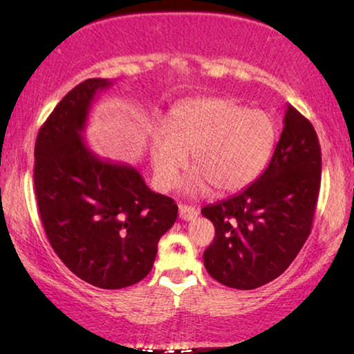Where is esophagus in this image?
I'll list each match as a JSON object with an SVG mask.
<instances>
[{
    "label": "esophagus",
    "instance_id": "obj_1",
    "mask_svg": "<svg viewBox=\"0 0 354 354\" xmlns=\"http://www.w3.org/2000/svg\"><path fill=\"white\" fill-rule=\"evenodd\" d=\"M178 216H180V219H183V221H192L198 216V211L193 206L180 205L178 206Z\"/></svg>",
    "mask_w": 354,
    "mask_h": 354
}]
</instances>
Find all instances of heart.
<instances>
[{
  "label": "heart",
  "mask_w": 354,
  "mask_h": 354,
  "mask_svg": "<svg viewBox=\"0 0 354 354\" xmlns=\"http://www.w3.org/2000/svg\"><path fill=\"white\" fill-rule=\"evenodd\" d=\"M275 145L277 125L266 111L230 98L188 100L171 111L167 132H153L151 166L158 185L171 190L190 154L195 172L185 183L188 193H203L209 187L232 193L264 171Z\"/></svg>",
  "instance_id": "b5f03b06"
}]
</instances>
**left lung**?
Returning a JSON list of instances; mask_svg holds the SVG:
<instances>
[{
	"label": "left lung",
	"instance_id": "left-lung-1",
	"mask_svg": "<svg viewBox=\"0 0 354 354\" xmlns=\"http://www.w3.org/2000/svg\"><path fill=\"white\" fill-rule=\"evenodd\" d=\"M321 167L316 130L288 106L282 135L258 180L201 209L216 229L203 254L212 279L230 288L253 290L293 263L311 234Z\"/></svg>",
	"mask_w": 354,
	"mask_h": 354
}]
</instances>
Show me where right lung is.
I'll return each instance as SVG.
<instances>
[{
    "instance_id": "add662e5",
    "label": "right lung",
    "mask_w": 354,
    "mask_h": 354,
    "mask_svg": "<svg viewBox=\"0 0 354 354\" xmlns=\"http://www.w3.org/2000/svg\"><path fill=\"white\" fill-rule=\"evenodd\" d=\"M111 85L82 82L53 109L37 135L33 182L43 229L59 259L90 285L118 290L149 274L178 207L149 190L137 169L101 159L85 145L91 104Z\"/></svg>"
}]
</instances>
